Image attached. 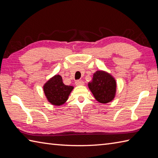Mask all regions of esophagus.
<instances>
[{
  "label": "esophagus",
  "instance_id": "obj_1",
  "mask_svg": "<svg viewBox=\"0 0 158 158\" xmlns=\"http://www.w3.org/2000/svg\"><path fill=\"white\" fill-rule=\"evenodd\" d=\"M75 84L76 86H80V85H85V82H84L82 80H76V81L75 82Z\"/></svg>",
  "mask_w": 158,
  "mask_h": 158
}]
</instances>
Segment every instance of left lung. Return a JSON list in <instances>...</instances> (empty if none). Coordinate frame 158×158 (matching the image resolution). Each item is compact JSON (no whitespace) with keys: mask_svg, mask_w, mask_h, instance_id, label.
I'll list each match as a JSON object with an SVG mask.
<instances>
[{"mask_svg":"<svg viewBox=\"0 0 158 158\" xmlns=\"http://www.w3.org/2000/svg\"><path fill=\"white\" fill-rule=\"evenodd\" d=\"M89 88L95 99L101 103H107L114 99L116 92V82L114 77L104 71H97L93 74Z\"/></svg>","mask_w":158,"mask_h":158,"instance_id":"obj_1","label":"left lung"}]
</instances>
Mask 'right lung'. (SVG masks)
I'll return each instance as SVG.
<instances>
[{"label": "right lung", "instance_id": "obj_1", "mask_svg": "<svg viewBox=\"0 0 158 158\" xmlns=\"http://www.w3.org/2000/svg\"><path fill=\"white\" fill-rule=\"evenodd\" d=\"M73 87L65 85L62 77L55 75L45 83L43 86L47 99L54 106H61L68 100Z\"/></svg>", "mask_w": 158, "mask_h": 158}]
</instances>
